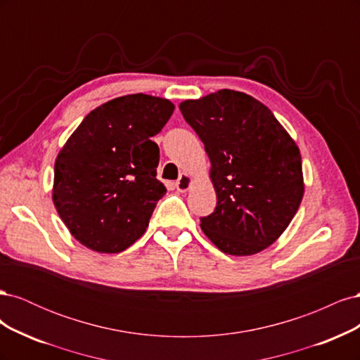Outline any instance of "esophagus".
Instances as JSON below:
<instances>
[{
  "label": "esophagus",
  "instance_id": "34e87169",
  "mask_svg": "<svg viewBox=\"0 0 360 360\" xmlns=\"http://www.w3.org/2000/svg\"><path fill=\"white\" fill-rule=\"evenodd\" d=\"M192 184V177L188 176V174H183V176H180V179L176 181V188L179 192H186L189 191Z\"/></svg>",
  "mask_w": 360,
  "mask_h": 360
}]
</instances>
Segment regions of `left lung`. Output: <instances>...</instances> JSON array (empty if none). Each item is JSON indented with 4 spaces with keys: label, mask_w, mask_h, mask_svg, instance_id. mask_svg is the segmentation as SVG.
Segmentation results:
<instances>
[{
    "label": "left lung",
    "mask_w": 360,
    "mask_h": 360,
    "mask_svg": "<svg viewBox=\"0 0 360 360\" xmlns=\"http://www.w3.org/2000/svg\"><path fill=\"white\" fill-rule=\"evenodd\" d=\"M180 111L209 155L217 204L201 217L213 245L252 255L285 231L303 197L296 143L266 105L240 91L219 90L184 101Z\"/></svg>",
    "instance_id": "obj_1"
}]
</instances>
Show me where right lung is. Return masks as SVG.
I'll return each instance as SVG.
<instances>
[{"mask_svg": "<svg viewBox=\"0 0 360 360\" xmlns=\"http://www.w3.org/2000/svg\"><path fill=\"white\" fill-rule=\"evenodd\" d=\"M172 112L174 105L160 97H117L86 115L61 148L52 200L84 246L117 254L146 233L167 193L156 179L159 147L151 136Z\"/></svg>", "mask_w": 360, "mask_h": 360, "instance_id": "1", "label": "right lung"}]
</instances>
